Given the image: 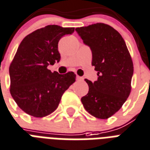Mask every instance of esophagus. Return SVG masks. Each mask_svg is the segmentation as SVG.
I'll use <instances>...</instances> for the list:
<instances>
[{
    "label": "esophagus",
    "instance_id": "esophagus-1",
    "mask_svg": "<svg viewBox=\"0 0 150 150\" xmlns=\"http://www.w3.org/2000/svg\"><path fill=\"white\" fill-rule=\"evenodd\" d=\"M76 80H77V81H83V77L77 76H76Z\"/></svg>",
    "mask_w": 150,
    "mask_h": 150
}]
</instances>
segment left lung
Returning a JSON list of instances; mask_svg holds the SVG:
<instances>
[{"instance_id": "left-lung-1", "label": "left lung", "mask_w": 150, "mask_h": 150, "mask_svg": "<svg viewBox=\"0 0 150 150\" xmlns=\"http://www.w3.org/2000/svg\"><path fill=\"white\" fill-rule=\"evenodd\" d=\"M92 52L91 65L98 80L85 79L89 91L81 98L84 109L98 119H107L122 107L132 89L134 67L127 45L115 29L105 23L76 28Z\"/></svg>"}]
</instances>
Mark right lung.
Segmentation results:
<instances>
[{
	"label": "right lung",
	"instance_id": "add662e5",
	"mask_svg": "<svg viewBox=\"0 0 150 150\" xmlns=\"http://www.w3.org/2000/svg\"><path fill=\"white\" fill-rule=\"evenodd\" d=\"M74 32V27L48 25L25 37L9 67L10 93L18 107L34 117L51 114L76 74L52 73L48 65L59 62V40Z\"/></svg>",
	"mask_w": 150,
	"mask_h": 150
}]
</instances>
